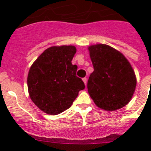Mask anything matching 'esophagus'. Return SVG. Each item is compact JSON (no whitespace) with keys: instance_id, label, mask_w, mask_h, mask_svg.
Instances as JSON below:
<instances>
[{"instance_id":"obj_1","label":"esophagus","mask_w":151,"mask_h":151,"mask_svg":"<svg viewBox=\"0 0 151 151\" xmlns=\"http://www.w3.org/2000/svg\"><path fill=\"white\" fill-rule=\"evenodd\" d=\"M82 80H83V81H84V83H85V85H86V84H87V78H84L82 79Z\"/></svg>"}]
</instances>
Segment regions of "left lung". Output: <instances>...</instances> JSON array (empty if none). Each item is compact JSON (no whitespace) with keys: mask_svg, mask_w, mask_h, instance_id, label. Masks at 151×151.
I'll use <instances>...</instances> for the list:
<instances>
[{"mask_svg":"<svg viewBox=\"0 0 151 151\" xmlns=\"http://www.w3.org/2000/svg\"><path fill=\"white\" fill-rule=\"evenodd\" d=\"M94 71L88 91L97 106L113 111L127 105L133 96L136 78L131 64L117 50L106 45L88 48Z\"/></svg>","mask_w":151,"mask_h":151,"instance_id":"1","label":"left lung"}]
</instances>
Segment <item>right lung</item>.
<instances>
[{
    "label": "right lung",
    "instance_id": "add662e5",
    "mask_svg": "<svg viewBox=\"0 0 151 151\" xmlns=\"http://www.w3.org/2000/svg\"><path fill=\"white\" fill-rule=\"evenodd\" d=\"M72 45L47 48L32 64L27 77L29 97L46 114H59L70 108L81 90L83 81L77 77V65L71 61L76 53Z\"/></svg>",
    "mask_w": 151,
    "mask_h": 151
}]
</instances>
